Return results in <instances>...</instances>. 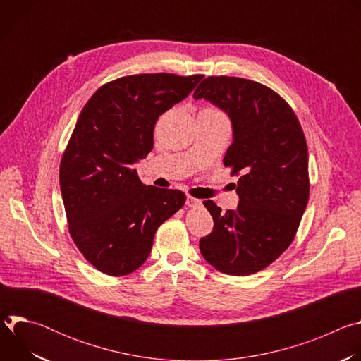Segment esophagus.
<instances>
[{
  "label": "esophagus",
  "instance_id": "esophagus-1",
  "mask_svg": "<svg viewBox=\"0 0 361 361\" xmlns=\"http://www.w3.org/2000/svg\"><path fill=\"white\" fill-rule=\"evenodd\" d=\"M185 204L188 205V207H200V205H201V200L194 198V197H191V195H187Z\"/></svg>",
  "mask_w": 361,
  "mask_h": 361
}]
</instances>
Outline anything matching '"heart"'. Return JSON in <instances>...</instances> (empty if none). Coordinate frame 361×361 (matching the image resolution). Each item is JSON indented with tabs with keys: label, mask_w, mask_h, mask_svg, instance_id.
I'll use <instances>...</instances> for the list:
<instances>
[{
	"label": "heart",
	"mask_w": 361,
	"mask_h": 361,
	"mask_svg": "<svg viewBox=\"0 0 361 361\" xmlns=\"http://www.w3.org/2000/svg\"><path fill=\"white\" fill-rule=\"evenodd\" d=\"M205 110H209V111H217V110H214V109H205ZM219 113V111H217Z\"/></svg>",
	"instance_id": "obj_1"
}]
</instances>
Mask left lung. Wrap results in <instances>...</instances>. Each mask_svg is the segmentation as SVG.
I'll list each match as a JSON object with an SVG mask.
<instances>
[{
	"label": "left lung",
	"mask_w": 361,
	"mask_h": 361,
	"mask_svg": "<svg viewBox=\"0 0 361 361\" xmlns=\"http://www.w3.org/2000/svg\"><path fill=\"white\" fill-rule=\"evenodd\" d=\"M192 97L210 101L231 120L233 142L223 163L238 176L240 198L226 213L204 201L214 228L200 240V251L224 274L250 276L294 240L310 192L305 137L291 107L260 82L207 77Z\"/></svg>",
	"instance_id": "1"
}]
</instances>
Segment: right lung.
<instances>
[{
    "mask_svg": "<svg viewBox=\"0 0 361 361\" xmlns=\"http://www.w3.org/2000/svg\"><path fill=\"white\" fill-rule=\"evenodd\" d=\"M201 78L121 77L84 106L63 154L60 187L71 238L101 273L126 276L141 267L157 228L184 205L180 190L144 185L134 164L152 149L159 117Z\"/></svg>",
    "mask_w": 361,
    "mask_h": 361,
    "instance_id": "1",
    "label": "right lung"
}]
</instances>
